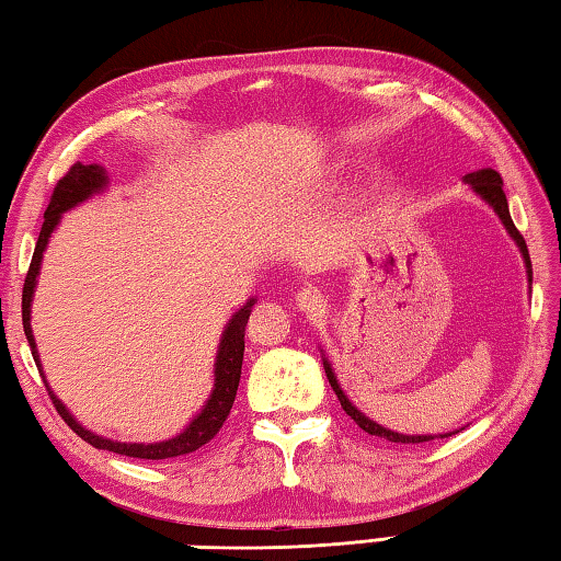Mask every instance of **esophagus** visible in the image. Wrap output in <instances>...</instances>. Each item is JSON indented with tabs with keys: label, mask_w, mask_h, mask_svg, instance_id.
Listing matches in <instances>:
<instances>
[{
	"label": "esophagus",
	"mask_w": 561,
	"mask_h": 561,
	"mask_svg": "<svg viewBox=\"0 0 561 561\" xmlns=\"http://www.w3.org/2000/svg\"><path fill=\"white\" fill-rule=\"evenodd\" d=\"M297 307L301 309V311H321V307H323V299H321V294L316 291V289H301L299 294H297Z\"/></svg>",
	"instance_id": "esophagus-1"
}]
</instances>
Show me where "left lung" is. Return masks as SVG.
I'll return each instance as SVG.
<instances>
[{
  "mask_svg": "<svg viewBox=\"0 0 561 561\" xmlns=\"http://www.w3.org/2000/svg\"><path fill=\"white\" fill-rule=\"evenodd\" d=\"M463 181L468 183V188H471V191L476 193V196L481 198L483 203H488V206L493 208L495 216L501 218L503 228L507 230V236L513 238L517 250H520V254H523V262H525V270H527V282L533 284V262H529V252H527L525 240H523L520 232H517L515 222H513V218H511V208H507V198H505V193H503V179H501V174H497V171H493V169H478V171H473V174H468ZM529 289H533V287H529ZM321 360H323L325 378H329V382H331V387H333V392L339 394V400H341V407L345 410V414H348L351 420H353L355 424H358L363 432H368V434H373V436H380V439L394 442V444H424V442L446 439V436L458 434V430H456V432H444V434H402V432L387 430V426H382V424H378V422H373L370 416H365V414L358 410V407H355V404L348 400V394L343 392L341 382L335 380V373H333L331 363H329V358H325L323 351H321Z\"/></svg>",
  "mask_w": 561,
  "mask_h": 561,
  "instance_id": "1",
  "label": "left lung"
}]
</instances>
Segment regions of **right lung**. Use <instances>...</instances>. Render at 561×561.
<instances>
[{"label": "right lung", "instance_id": "obj_1", "mask_svg": "<svg viewBox=\"0 0 561 561\" xmlns=\"http://www.w3.org/2000/svg\"><path fill=\"white\" fill-rule=\"evenodd\" d=\"M107 183H110V179H107L105 167L80 164L78 161V164L70 167L68 174L56 183L54 196H50V203L44 213V226H41V232H38V242H36L32 264H28V274L24 279V294H22L24 333H26L28 345H32V355H34L36 368L41 375H44V368H41L36 339L32 331V301H34V291H36V282H38V272H41V260H44V252L48 248L50 232L58 228L64 213L80 206V203H85L88 198L98 196V193H103L107 188ZM254 301L257 299H248L245 307H240L236 313L230 316V321L226 323V329H222V335H220L216 363H213L210 397L206 400V404L201 407V412L186 424V430L176 436H171V439L151 442V444H127V442L105 439V436L85 430V426L68 412V407L54 394L48 380H44L50 400H54L58 414L64 416V422L70 426V430H73L80 439L88 442L90 446H95V449L115 451V454L131 456V458H149V461H161V458H176V456H186L191 451H196L220 432L222 422L228 420V414L232 410V402H236L238 385H240V370H242V353H245V325H248Z\"/></svg>", "mask_w": 561, "mask_h": 561}]
</instances>
